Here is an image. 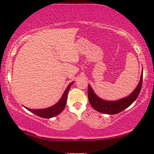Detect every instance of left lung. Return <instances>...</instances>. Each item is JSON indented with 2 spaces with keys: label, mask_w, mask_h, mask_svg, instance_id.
I'll list each match as a JSON object with an SVG mask.
<instances>
[{
  "label": "left lung",
  "mask_w": 154,
  "mask_h": 154,
  "mask_svg": "<svg viewBox=\"0 0 154 154\" xmlns=\"http://www.w3.org/2000/svg\"><path fill=\"white\" fill-rule=\"evenodd\" d=\"M143 84V73L141 79L136 88L128 97L118 101H106L100 99L94 93L90 85L88 88V97L89 102L94 109L98 112L106 114H117L129 106L138 97Z\"/></svg>",
  "instance_id": "left-lung-1"
}]
</instances>
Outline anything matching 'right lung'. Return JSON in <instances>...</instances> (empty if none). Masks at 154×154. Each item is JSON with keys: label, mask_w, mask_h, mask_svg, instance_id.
<instances>
[{"label": "right lung", "mask_w": 154, "mask_h": 154, "mask_svg": "<svg viewBox=\"0 0 154 154\" xmlns=\"http://www.w3.org/2000/svg\"><path fill=\"white\" fill-rule=\"evenodd\" d=\"M72 84L73 82H71V83L68 85V87L66 89V91H64L62 97H61L60 100H59L56 104L54 105V106L47 108V109H28V108H26H26L28 110V111L32 112V113L36 115V116L41 117V118H53V117L56 116L57 115H59V113H61V111H62L64 109V108H65L68 91H69L71 85Z\"/></svg>", "instance_id": "right-lung-1"}]
</instances>
